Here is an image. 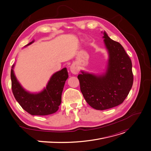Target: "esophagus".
<instances>
[{
    "instance_id": "34e87169",
    "label": "esophagus",
    "mask_w": 151,
    "mask_h": 151,
    "mask_svg": "<svg viewBox=\"0 0 151 151\" xmlns=\"http://www.w3.org/2000/svg\"><path fill=\"white\" fill-rule=\"evenodd\" d=\"M70 71L71 72L73 73V74H75V75H76L79 72V68L78 67V66L76 65V64H72L70 65Z\"/></svg>"
}]
</instances>
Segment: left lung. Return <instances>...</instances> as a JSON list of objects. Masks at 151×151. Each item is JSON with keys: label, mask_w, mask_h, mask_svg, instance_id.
<instances>
[{"label": "left lung", "mask_w": 151, "mask_h": 151, "mask_svg": "<svg viewBox=\"0 0 151 151\" xmlns=\"http://www.w3.org/2000/svg\"><path fill=\"white\" fill-rule=\"evenodd\" d=\"M104 42L109 53L105 74L97 76L81 72L78 76L80 89L92 108L104 110L125 101L133 84L132 62L124 48L104 32Z\"/></svg>", "instance_id": "obj_1"}]
</instances>
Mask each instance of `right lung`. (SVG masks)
Instances as JSON below:
<instances>
[{
  "label": "right lung",
  "mask_w": 151,
  "mask_h": 151,
  "mask_svg": "<svg viewBox=\"0 0 151 151\" xmlns=\"http://www.w3.org/2000/svg\"><path fill=\"white\" fill-rule=\"evenodd\" d=\"M31 42L28 45H31ZM11 70V88L16 101L22 108L31 115L46 116L55 113L61 103V94L65 82L68 78L66 68L54 73L47 85L46 88L38 94L26 91L17 81L13 67Z\"/></svg>",
  "instance_id": "add662e5"
}]
</instances>
